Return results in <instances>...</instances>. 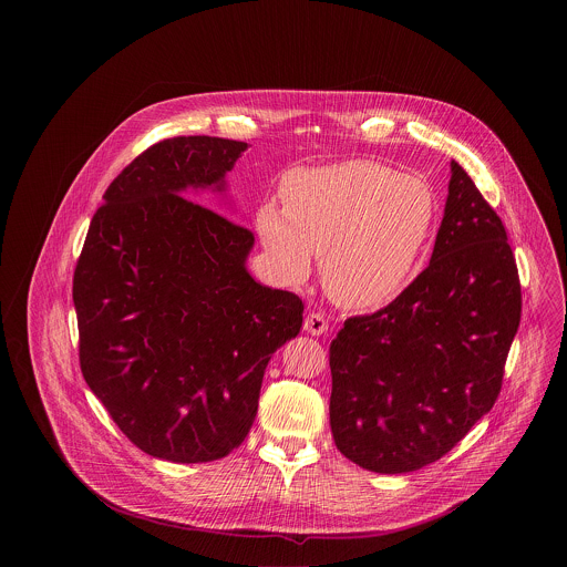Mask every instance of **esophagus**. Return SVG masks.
<instances>
[{"instance_id":"obj_1","label":"esophagus","mask_w":567,"mask_h":567,"mask_svg":"<svg viewBox=\"0 0 567 567\" xmlns=\"http://www.w3.org/2000/svg\"><path fill=\"white\" fill-rule=\"evenodd\" d=\"M303 329L312 336H323L324 331L329 329V323L324 319L323 312H310L306 319H303Z\"/></svg>"}]
</instances>
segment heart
I'll return each mask as SVG.
<instances>
[{
    "instance_id": "1",
    "label": "heart",
    "mask_w": 567,
    "mask_h": 567,
    "mask_svg": "<svg viewBox=\"0 0 567 567\" xmlns=\"http://www.w3.org/2000/svg\"><path fill=\"white\" fill-rule=\"evenodd\" d=\"M282 210L264 204L257 234L285 282H301L321 257L324 291L344 308L398 296L432 236L430 183L368 159L299 167L280 185Z\"/></svg>"
}]
</instances>
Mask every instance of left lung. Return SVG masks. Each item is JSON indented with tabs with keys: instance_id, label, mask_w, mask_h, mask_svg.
I'll list each match as a JSON object with an SVG mask.
<instances>
[{
	"instance_id": "1",
	"label": "left lung",
	"mask_w": 567,
	"mask_h": 567,
	"mask_svg": "<svg viewBox=\"0 0 567 567\" xmlns=\"http://www.w3.org/2000/svg\"><path fill=\"white\" fill-rule=\"evenodd\" d=\"M520 323L502 218L457 162L432 261L329 347V423L363 470L405 474L444 457L493 408Z\"/></svg>"
}]
</instances>
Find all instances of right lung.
<instances>
[{
  "instance_id": "right-lung-1",
  "label": "right lung",
  "mask_w": 567,
  "mask_h": 567,
  "mask_svg": "<svg viewBox=\"0 0 567 567\" xmlns=\"http://www.w3.org/2000/svg\"><path fill=\"white\" fill-rule=\"evenodd\" d=\"M246 148L210 135L146 148L110 183L74 270L82 377L151 457L240 446L271 354L301 329V299L246 270L252 231L182 197L225 190Z\"/></svg>"
}]
</instances>
